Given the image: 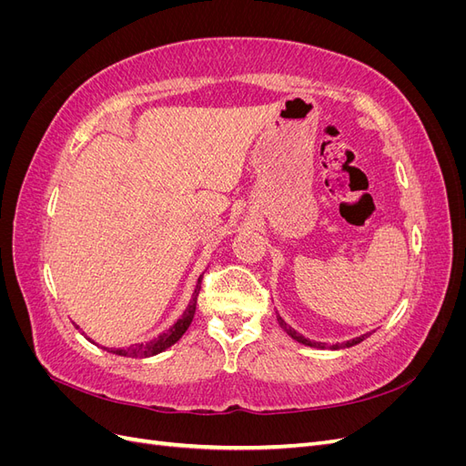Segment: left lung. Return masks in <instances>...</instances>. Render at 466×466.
I'll return each mask as SVG.
<instances>
[{"label":"left lung","mask_w":466,"mask_h":466,"mask_svg":"<svg viewBox=\"0 0 466 466\" xmlns=\"http://www.w3.org/2000/svg\"><path fill=\"white\" fill-rule=\"evenodd\" d=\"M278 317V322H279V327L286 330V334L288 336H291L295 342H299V344H303V346H309V348H317V350H344V348H351V346H356V344H360V342H363L365 338L368 336H371L373 332H365V334H361V336H358V338H351V340H346V342H340V344H332V346H327L324 342H317V340H311V338H305L301 332H298L295 329H291L289 324L281 319L279 315H276Z\"/></svg>","instance_id":"obj_1"}]
</instances>
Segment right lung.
I'll return each instance as SVG.
<instances>
[{
  "label": "right lung",
  "instance_id": "1",
  "mask_svg": "<svg viewBox=\"0 0 466 466\" xmlns=\"http://www.w3.org/2000/svg\"><path fill=\"white\" fill-rule=\"evenodd\" d=\"M202 278H204V272L200 274L198 281H196V288L192 291V298H190V303L187 305L185 311H182L180 319L173 324V327H168L167 330H163L161 334H157L153 338V340H147V342H137V344H132V346H126V348H105V346H98L93 338H89L86 332H83V336L87 338V340L95 346H98L101 350H106L110 351V354H116V356H124V358H151V356H157L161 354V351H165L167 348H171L173 344H177L182 334H185L190 327V322L194 319V313H196V299H198V293H200V286H202ZM76 329H79L76 324Z\"/></svg>",
  "mask_w": 466,
  "mask_h": 466
}]
</instances>
